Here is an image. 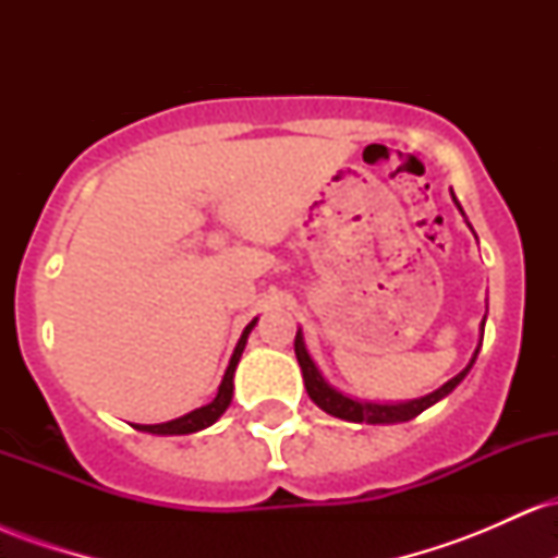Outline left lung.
Masks as SVG:
<instances>
[{"mask_svg":"<svg viewBox=\"0 0 558 558\" xmlns=\"http://www.w3.org/2000/svg\"><path fill=\"white\" fill-rule=\"evenodd\" d=\"M453 196V191H451ZM453 204H457V209L462 213L464 222L470 226V220H466L462 204L457 202V196H453ZM472 230V226H470ZM475 233V230H472ZM477 239V235H475ZM485 317H488V310H485ZM485 317L483 323H480V341L475 345V354H472V360L466 367L459 373L457 377H451V380L444 383L438 390H433V393L422 396V399H412V401H367V399H354V396L343 393V390H338L336 386H330L328 380H325V375L319 373V367L312 360V354L306 351V343H304V332L301 328L296 330V360H299V367H301V375H304V388L306 393H310V399L317 403L323 412H328L330 417H338V420H345V422H367V425H399V422H409L414 420L417 414L425 412V409H430L433 403H438L440 399H446L448 393H451L453 388L459 386V383L464 380L466 373L472 369V364H475L477 354H480V345H483V330H485Z\"/></svg>","mask_w":558,"mask_h":558,"instance_id":"left-lung-1","label":"left lung"}]
</instances>
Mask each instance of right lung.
<instances>
[{"label": "right lung", "mask_w": 558, "mask_h": 558, "mask_svg": "<svg viewBox=\"0 0 558 558\" xmlns=\"http://www.w3.org/2000/svg\"><path fill=\"white\" fill-rule=\"evenodd\" d=\"M257 319L259 317H254L252 323L243 328L239 343H235V349H233V356H230V362H228L226 375H222L220 388H217V396L207 403V407H198V409H194V412L183 414V417L170 420V422H159V425H133V427H136V430H141V433H151V435H189V433H198V430H204V427L215 425V422L220 420L222 414H226L230 401H233L235 367H239L241 354H243V349H246V341H248V332L254 330Z\"/></svg>", "instance_id": "add662e5"}]
</instances>
